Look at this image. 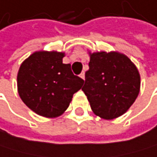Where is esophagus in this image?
<instances>
[{
    "label": "esophagus",
    "mask_w": 157,
    "mask_h": 157,
    "mask_svg": "<svg viewBox=\"0 0 157 157\" xmlns=\"http://www.w3.org/2000/svg\"><path fill=\"white\" fill-rule=\"evenodd\" d=\"M79 77H80L82 79H84V78H85V73H84V72H81V74L79 75Z\"/></svg>",
    "instance_id": "obj_1"
}]
</instances>
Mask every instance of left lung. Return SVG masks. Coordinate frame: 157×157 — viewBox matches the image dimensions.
Returning a JSON list of instances; mask_svg holds the SVG:
<instances>
[{
	"label": "left lung",
	"instance_id": "8db88e82",
	"mask_svg": "<svg viewBox=\"0 0 157 157\" xmlns=\"http://www.w3.org/2000/svg\"><path fill=\"white\" fill-rule=\"evenodd\" d=\"M140 76L131 59L117 52L90 54L82 91L95 115L104 119L122 116L139 94Z\"/></svg>",
	"mask_w": 157,
	"mask_h": 157
}]
</instances>
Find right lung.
<instances>
[{"mask_svg":"<svg viewBox=\"0 0 157 157\" xmlns=\"http://www.w3.org/2000/svg\"><path fill=\"white\" fill-rule=\"evenodd\" d=\"M64 53L40 51L24 60L18 73V92L28 108L45 117L64 112L83 80L62 63Z\"/></svg>","mask_w":157,"mask_h":157,"instance_id":"right-lung-1","label":"right lung"}]
</instances>
